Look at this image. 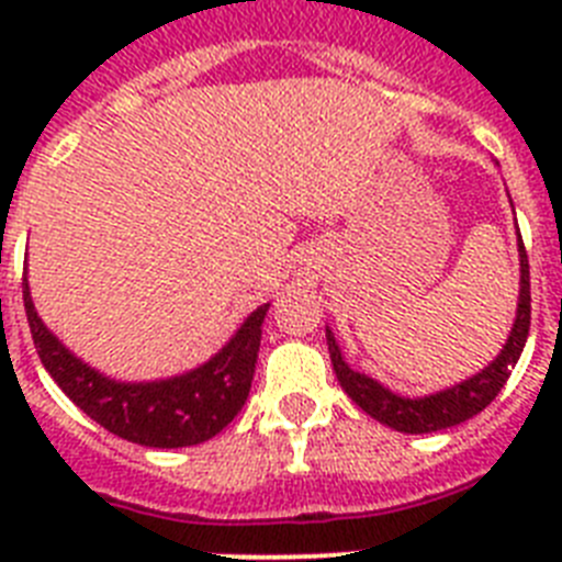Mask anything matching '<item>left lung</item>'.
I'll return each mask as SVG.
<instances>
[{"label":"left lung","instance_id":"8db88e82","mask_svg":"<svg viewBox=\"0 0 562 562\" xmlns=\"http://www.w3.org/2000/svg\"><path fill=\"white\" fill-rule=\"evenodd\" d=\"M518 256H520V295H518V315L509 337H506L504 349L495 357L486 369L473 374L470 380L459 382L453 389L436 391L430 396H400L380 385L371 376L360 374V371L349 369V362L342 360L340 346L335 342L331 329H326V342H329V357L335 366L337 382L342 391L351 396L355 405H360L371 419L389 425V428L400 430V434H434V430L453 428L461 422L473 419L475 414L490 405L498 396L509 380V371L515 369L520 351L529 337V321H532V295H529V258H526L524 238L518 233Z\"/></svg>","mask_w":562,"mask_h":562}]
</instances>
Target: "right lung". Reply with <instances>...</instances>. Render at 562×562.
Instances as JSON below:
<instances>
[{
  "instance_id": "1",
  "label": "right lung",
  "mask_w": 562,
  "mask_h": 562,
  "mask_svg": "<svg viewBox=\"0 0 562 562\" xmlns=\"http://www.w3.org/2000/svg\"><path fill=\"white\" fill-rule=\"evenodd\" d=\"M24 312L44 369L78 408L109 434L143 448H191L227 428L250 394L261 324L270 304L258 306L220 355L171 380L117 382L89 369L42 324L27 276L22 278Z\"/></svg>"
}]
</instances>
